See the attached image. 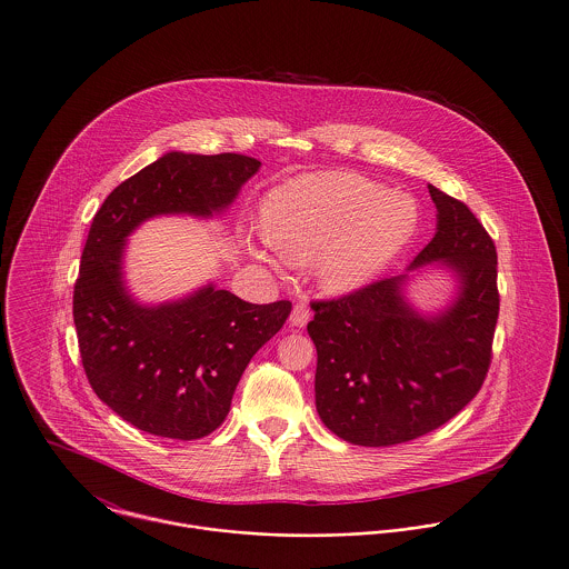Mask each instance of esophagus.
<instances>
[{"mask_svg":"<svg viewBox=\"0 0 569 569\" xmlns=\"http://www.w3.org/2000/svg\"><path fill=\"white\" fill-rule=\"evenodd\" d=\"M309 318H311V309L305 302H297L292 313H290V325L302 328V326H307Z\"/></svg>","mask_w":569,"mask_h":569,"instance_id":"obj_1","label":"esophagus"}]
</instances>
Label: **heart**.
<instances>
[{"mask_svg":"<svg viewBox=\"0 0 569 569\" xmlns=\"http://www.w3.org/2000/svg\"><path fill=\"white\" fill-rule=\"evenodd\" d=\"M262 226L267 237L247 239L256 256L269 258L274 247L297 264L318 260L320 288L343 297L371 283L411 241L418 204L356 172H313L267 196Z\"/></svg>","mask_w":569,"mask_h":569,"instance_id":"heart-1","label":"heart"}]
</instances>
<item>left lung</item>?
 Masks as SVG:
<instances>
[{"label": "left lung", "instance_id": "8db88e82", "mask_svg": "<svg viewBox=\"0 0 569 569\" xmlns=\"http://www.w3.org/2000/svg\"><path fill=\"white\" fill-rule=\"evenodd\" d=\"M437 232L409 264L446 267L457 297L420 313L406 274L316 300L307 332L318 350L316 409L353 446H395L431 433L482 388L499 316L497 249L465 202L429 186Z\"/></svg>", "mask_w": 569, "mask_h": 569}]
</instances>
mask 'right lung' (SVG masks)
<instances>
[{
    "label": "right lung",
    "instance_id": "1",
    "mask_svg": "<svg viewBox=\"0 0 569 569\" xmlns=\"http://www.w3.org/2000/svg\"><path fill=\"white\" fill-rule=\"evenodd\" d=\"M260 162L239 153L170 151L110 191L93 217L74 286V326L93 392L144 433L191 441L226 420L244 367L292 302L251 305L213 283L160 305L138 302L123 279L126 241L158 216L228 209Z\"/></svg>",
    "mask_w": 569,
    "mask_h": 569
}]
</instances>
